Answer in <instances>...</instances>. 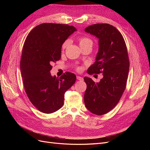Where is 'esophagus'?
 <instances>
[{
  "label": "esophagus",
  "mask_w": 150,
  "mask_h": 150,
  "mask_svg": "<svg viewBox=\"0 0 150 150\" xmlns=\"http://www.w3.org/2000/svg\"><path fill=\"white\" fill-rule=\"evenodd\" d=\"M77 79L79 80V81H83V78H82V77L81 76H77Z\"/></svg>",
  "instance_id": "esophagus-1"
}]
</instances>
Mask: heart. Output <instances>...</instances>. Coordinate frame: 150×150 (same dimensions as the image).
I'll use <instances>...</instances> for the list:
<instances>
[{
    "label": "heart",
    "instance_id": "obj_1",
    "mask_svg": "<svg viewBox=\"0 0 150 150\" xmlns=\"http://www.w3.org/2000/svg\"><path fill=\"white\" fill-rule=\"evenodd\" d=\"M78 41H79V43L80 47H82L83 46H85V45H88V44L91 45V46H92V44H93L92 40H91L90 39H89L88 38H86V37H80V38H78ZM67 44H68L67 40H66V41H65L64 43H63L62 46V50H64L66 47ZM77 69H78V71H80L81 68L78 67V68H77Z\"/></svg>",
    "mask_w": 150,
    "mask_h": 150
}]
</instances>
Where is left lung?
<instances>
[{"instance_id":"left-lung-1","label":"left lung","mask_w":150,"mask_h":150,"mask_svg":"<svg viewBox=\"0 0 150 150\" xmlns=\"http://www.w3.org/2000/svg\"><path fill=\"white\" fill-rule=\"evenodd\" d=\"M84 30L99 39L96 61L87 72L103 75L96 83L88 77L84 78L87 85L84 104L93 114L103 115L116 106L125 90L129 67L128 50L120 32L110 24H93Z\"/></svg>"}]
</instances>
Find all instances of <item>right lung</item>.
<instances>
[{"mask_svg":"<svg viewBox=\"0 0 150 150\" xmlns=\"http://www.w3.org/2000/svg\"><path fill=\"white\" fill-rule=\"evenodd\" d=\"M76 29L67 24L43 23L27 36L21 59V71L27 96L40 111L51 114L64 104V94L76 80L66 72L52 76L51 64L61 59L62 45Z\"/></svg>","mask_w":150,"mask_h":150,"instance_id":"obj_1","label":"right lung"}]
</instances>
